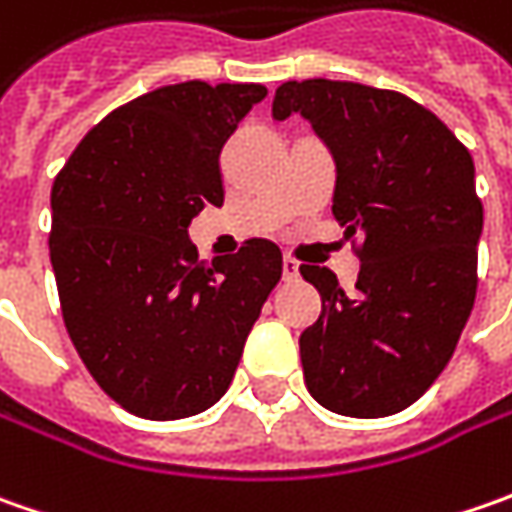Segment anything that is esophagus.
I'll list each match as a JSON object with an SVG mask.
<instances>
[{
    "mask_svg": "<svg viewBox=\"0 0 512 512\" xmlns=\"http://www.w3.org/2000/svg\"><path fill=\"white\" fill-rule=\"evenodd\" d=\"M282 276H285V282L299 279V262H296L293 256H285V262H282Z\"/></svg>",
    "mask_w": 512,
    "mask_h": 512,
    "instance_id": "esophagus-1",
    "label": "esophagus"
}]
</instances>
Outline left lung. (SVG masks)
<instances>
[{
    "instance_id": "left-lung-1",
    "label": "left lung",
    "mask_w": 512,
    "mask_h": 512,
    "mask_svg": "<svg viewBox=\"0 0 512 512\" xmlns=\"http://www.w3.org/2000/svg\"><path fill=\"white\" fill-rule=\"evenodd\" d=\"M302 113L336 159L333 216L359 256L356 293L302 265L322 313L299 336L316 402L353 419L402 413L439 379L476 302L484 210L473 156L399 90L285 82L273 119Z\"/></svg>"
}]
</instances>
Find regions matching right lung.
<instances>
[{
  "label": "right lung",
  "instance_id": "right-lung-1",
  "mask_svg": "<svg viewBox=\"0 0 512 512\" xmlns=\"http://www.w3.org/2000/svg\"><path fill=\"white\" fill-rule=\"evenodd\" d=\"M265 85H165L85 133L50 190V265L90 376L133 416L170 422L216 404L282 250L247 239L199 259L190 219L225 202L219 153Z\"/></svg>",
  "mask_w": 512,
  "mask_h": 512
}]
</instances>
